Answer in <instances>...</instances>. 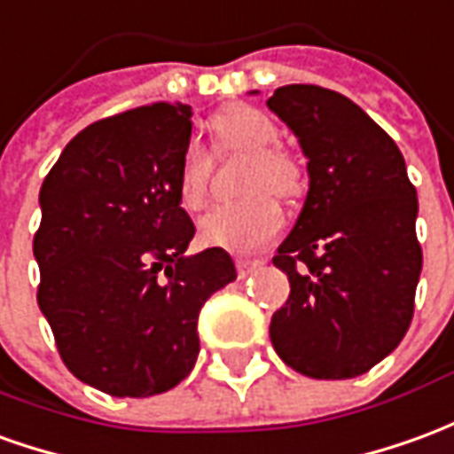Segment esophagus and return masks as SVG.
I'll list each match as a JSON object with an SVG mask.
<instances>
[{
  "label": "esophagus",
  "mask_w": 454,
  "mask_h": 454,
  "mask_svg": "<svg viewBox=\"0 0 454 454\" xmlns=\"http://www.w3.org/2000/svg\"><path fill=\"white\" fill-rule=\"evenodd\" d=\"M260 265H262V260H248V258L236 260V268L240 278H246V275H250L253 270H258Z\"/></svg>",
  "instance_id": "esophagus-1"
}]
</instances>
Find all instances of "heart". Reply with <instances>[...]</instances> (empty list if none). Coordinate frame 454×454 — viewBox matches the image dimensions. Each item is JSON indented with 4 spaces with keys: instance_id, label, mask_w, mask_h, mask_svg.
Returning a JSON list of instances; mask_svg holds the SVG:
<instances>
[{
    "instance_id": "obj_1",
    "label": "heart",
    "mask_w": 454,
    "mask_h": 454,
    "mask_svg": "<svg viewBox=\"0 0 454 454\" xmlns=\"http://www.w3.org/2000/svg\"><path fill=\"white\" fill-rule=\"evenodd\" d=\"M218 152L248 154L243 192L248 196L214 206L199 221V236L211 248L243 250L260 248L282 228V208L268 188L280 196H294L302 189V167L293 154L278 145L280 129L265 113L250 106H231L218 113L211 122ZM211 174V154L199 145L189 142L182 152L179 186L176 194L184 208L199 211L206 204V186Z\"/></svg>"
}]
</instances>
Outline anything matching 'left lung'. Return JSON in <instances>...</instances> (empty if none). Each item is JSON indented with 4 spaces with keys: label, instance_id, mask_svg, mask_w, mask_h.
Returning a JSON list of instances; mask_svg holds the SVG:
<instances>
[{
    "label": "left lung",
    "instance_id": "1",
    "mask_svg": "<svg viewBox=\"0 0 454 454\" xmlns=\"http://www.w3.org/2000/svg\"><path fill=\"white\" fill-rule=\"evenodd\" d=\"M268 107L293 129L309 176L272 258L290 280L272 347L309 379H354L386 359L413 319L418 196L395 142L341 93L282 85Z\"/></svg>",
    "mask_w": 454,
    "mask_h": 454
}]
</instances>
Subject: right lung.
I'll use <instances>...</instances> for the list:
<instances>
[{"mask_svg": "<svg viewBox=\"0 0 454 454\" xmlns=\"http://www.w3.org/2000/svg\"><path fill=\"white\" fill-rule=\"evenodd\" d=\"M189 137V106L137 107L78 132L41 184V312L73 376L117 398L186 379L201 307L236 280L223 248L186 255L196 228L176 186Z\"/></svg>", "mask_w": 454, "mask_h": 454, "instance_id": "obj_1", "label": "right lung"}]
</instances>
